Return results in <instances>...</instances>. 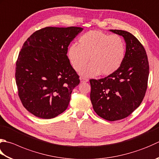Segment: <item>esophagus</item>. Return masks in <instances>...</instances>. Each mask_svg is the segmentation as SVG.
<instances>
[{"instance_id":"obj_1","label":"esophagus","mask_w":159,"mask_h":159,"mask_svg":"<svg viewBox=\"0 0 159 159\" xmlns=\"http://www.w3.org/2000/svg\"><path fill=\"white\" fill-rule=\"evenodd\" d=\"M80 83H86L88 81V79H84V78H80Z\"/></svg>"}]
</instances>
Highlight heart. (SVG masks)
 <instances>
[{"label":"heart","mask_w":159,"mask_h":159,"mask_svg":"<svg viewBox=\"0 0 159 159\" xmlns=\"http://www.w3.org/2000/svg\"><path fill=\"white\" fill-rule=\"evenodd\" d=\"M125 52L122 37L93 30L83 34L78 40L77 45L70 47L67 57L76 71L82 70L89 59L90 63L80 72L84 77L96 76L99 74L109 76L122 65Z\"/></svg>","instance_id":"1"}]
</instances>
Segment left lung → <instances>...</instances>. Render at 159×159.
Here are the masks:
<instances>
[{
  "label": "left lung",
  "instance_id": "left-lung-1",
  "mask_svg": "<svg viewBox=\"0 0 159 159\" xmlns=\"http://www.w3.org/2000/svg\"><path fill=\"white\" fill-rule=\"evenodd\" d=\"M110 31L125 40V58L114 73L104 79L89 80L90 99L99 116L114 121L125 119L141 105L148 87L149 63L143 46L131 33Z\"/></svg>",
  "mask_w": 159,
  "mask_h": 159
}]
</instances>
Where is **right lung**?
Here are the masks:
<instances>
[{
  "mask_svg": "<svg viewBox=\"0 0 159 159\" xmlns=\"http://www.w3.org/2000/svg\"><path fill=\"white\" fill-rule=\"evenodd\" d=\"M79 27H47L33 33L22 47L16 65V83L23 106L49 119L68 107L79 76L67 56L68 46L83 31Z\"/></svg>",
  "mask_w": 159,
  "mask_h": 159,
  "instance_id": "add662e5",
  "label": "right lung"
}]
</instances>
